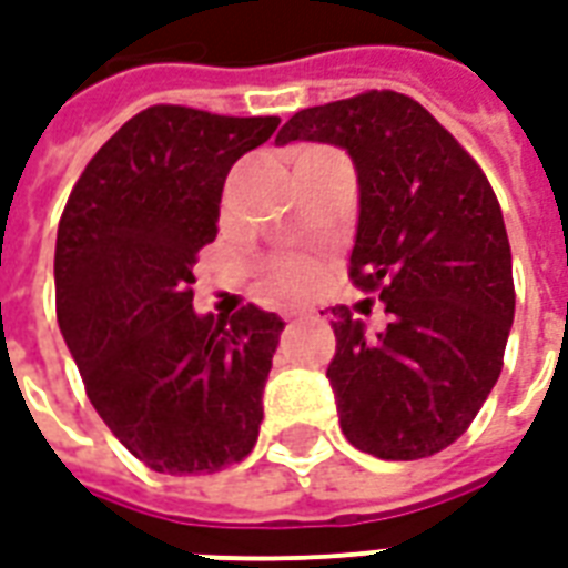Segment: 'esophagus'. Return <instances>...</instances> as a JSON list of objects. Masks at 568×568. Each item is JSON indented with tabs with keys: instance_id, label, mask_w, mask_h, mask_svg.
I'll list each match as a JSON object with an SVG mask.
<instances>
[{
	"instance_id": "obj_1",
	"label": "esophagus",
	"mask_w": 568,
	"mask_h": 568,
	"mask_svg": "<svg viewBox=\"0 0 568 568\" xmlns=\"http://www.w3.org/2000/svg\"><path fill=\"white\" fill-rule=\"evenodd\" d=\"M284 317H287V321H300V317H308V308H302V305H287V308H284Z\"/></svg>"
}]
</instances>
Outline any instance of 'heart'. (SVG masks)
Masks as SVG:
<instances>
[{
	"mask_svg": "<svg viewBox=\"0 0 568 568\" xmlns=\"http://www.w3.org/2000/svg\"><path fill=\"white\" fill-rule=\"evenodd\" d=\"M275 275H278L281 287L296 290V287H302L305 281L312 278V266H308L305 260H296V256H293V260H284V263H281Z\"/></svg>",
	"mask_w": 568,
	"mask_h": 568,
	"instance_id": "heart-1",
	"label": "heart"
}]
</instances>
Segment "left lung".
<instances>
[{
	"label": "left lung",
	"mask_w": 568,
	"mask_h": 568,
	"mask_svg": "<svg viewBox=\"0 0 568 568\" xmlns=\"http://www.w3.org/2000/svg\"><path fill=\"white\" fill-rule=\"evenodd\" d=\"M275 142L335 144L357 169L351 278L378 290L390 324L372 338L333 308L326 378L342 433L378 459L433 457L481 412L515 321L494 187L420 102L393 90L296 111Z\"/></svg>",
	"instance_id": "obj_1"
}]
</instances>
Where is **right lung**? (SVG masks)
<instances>
[{
    "mask_svg": "<svg viewBox=\"0 0 568 568\" xmlns=\"http://www.w3.org/2000/svg\"><path fill=\"white\" fill-rule=\"evenodd\" d=\"M278 118L153 105L78 178L57 230V321L87 396L120 445L165 475L244 459L284 321L244 305L193 312L199 247L214 242L226 175Z\"/></svg>",
    "mask_w": 568,
    "mask_h": 568,
    "instance_id": "right-lung-1",
    "label": "right lung"
}]
</instances>
